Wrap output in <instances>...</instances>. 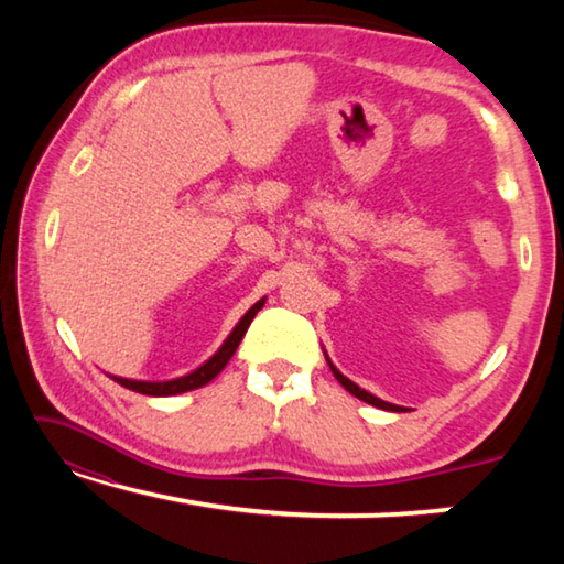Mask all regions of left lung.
I'll use <instances>...</instances> for the list:
<instances>
[{"mask_svg": "<svg viewBox=\"0 0 564 564\" xmlns=\"http://www.w3.org/2000/svg\"><path fill=\"white\" fill-rule=\"evenodd\" d=\"M326 360H328V366H330V370H333V376H336V380H338V383H340L343 388H346L350 395H356V398H360V400H362V403H370V405H376V408H380V410H393V413H403V408H400V405H393V403H386V400H380V398H376L373 393H368V390H362V388H358L356 383H352V380H348L346 376H343V373H340V370H338L336 366H333V362H330V358H328V356H326Z\"/></svg>", "mask_w": 564, "mask_h": 564, "instance_id": "1", "label": "left lung"}]
</instances>
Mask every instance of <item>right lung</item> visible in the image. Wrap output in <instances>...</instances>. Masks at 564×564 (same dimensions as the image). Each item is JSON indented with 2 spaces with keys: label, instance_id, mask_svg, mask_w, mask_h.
I'll list each match as a JSON object with an SVG mask.
<instances>
[{
  "label": "right lung",
  "instance_id": "1",
  "mask_svg": "<svg viewBox=\"0 0 564 564\" xmlns=\"http://www.w3.org/2000/svg\"><path fill=\"white\" fill-rule=\"evenodd\" d=\"M263 301L251 305V308L246 311V316L236 323V328L231 330V336L224 340V346L218 348L214 356L204 362V366H198L196 370H191L188 376H181V378H174V380H131V378H119V376H109V378L117 380L119 386L133 390V393L156 395V398H161V395H178V393H186V390H196V388H202L206 383H212V380L226 368V362L231 360V356H234L236 348H238V343H241L248 326H251L253 316L261 311Z\"/></svg>",
  "mask_w": 564,
  "mask_h": 564
}]
</instances>
